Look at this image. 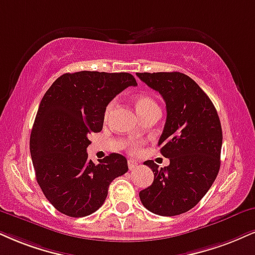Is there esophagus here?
<instances>
[{"label": "esophagus", "instance_id": "34e87169", "mask_svg": "<svg viewBox=\"0 0 255 255\" xmlns=\"http://www.w3.org/2000/svg\"><path fill=\"white\" fill-rule=\"evenodd\" d=\"M137 161L134 160V159H128V167H129V170H134V168L137 167Z\"/></svg>", "mask_w": 255, "mask_h": 255}]
</instances>
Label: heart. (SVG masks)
I'll use <instances>...</instances> for the list:
<instances>
[{
  "label": "heart",
  "mask_w": 255,
  "mask_h": 255,
  "mask_svg": "<svg viewBox=\"0 0 255 255\" xmlns=\"http://www.w3.org/2000/svg\"><path fill=\"white\" fill-rule=\"evenodd\" d=\"M113 107H114V102H110L108 106H107L104 115L108 116L110 114V112H112ZM135 108H136V112L139 113V115L142 118L143 115L147 114V113L153 112V110H158L159 106L158 103L155 102L154 98L148 96V95H139V96L135 98ZM126 146H127L128 151L129 152L137 153L141 148V142H139V141L129 140L126 142Z\"/></svg>",
  "instance_id": "1"
}]
</instances>
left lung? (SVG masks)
<instances>
[{
    "label": "left lung",
    "mask_w": 255,
    "mask_h": 255,
    "mask_svg": "<svg viewBox=\"0 0 255 255\" xmlns=\"http://www.w3.org/2000/svg\"><path fill=\"white\" fill-rule=\"evenodd\" d=\"M158 91L166 104V122L158 146L170 165L153 160L152 185L140 191L143 207L160 216L186 213L203 198L215 182L221 165L222 128L208 95L189 76L180 72L136 73Z\"/></svg>",
    "instance_id": "obj_1"
}]
</instances>
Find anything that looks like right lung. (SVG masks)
I'll list each match as a JSON object with an SVG mask.
<instances>
[{
	"instance_id": "add662e5",
	"label": "right lung",
	"mask_w": 255,
	"mask_h": 255,
	"mask_svg": "<svg viewBox=\"0 0 255 255\" xmlns=\"http://www.w3.org/2000/svg\"><path fill=\"white\" fill-rule=\"evenodd\" d=\"M135 87L130 73H64L46 91L30 133L36 182L58 211L88 216L102 207L110 183L128 171L127 159L110 153L96 165L88 159L89 135L102 130L110 101Z\"/></svg>"
}]
</instances>
